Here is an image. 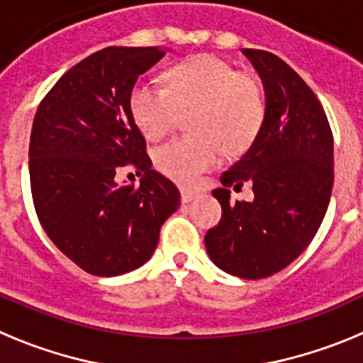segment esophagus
Instances as JSON below:
<instances>
[{"instance_id": "obj_1", "label": "esophagus", "mask_w": 363, "mask_h": 363, "mask_svg": "<svg viewBox=\"0 0 363 363\" xmlns=\"http://www.w3.org/2000/svg\"><path fill=\"white\" fill-rule=\"evenodd\" d=\"M179 194H182V201H184V203H189V201H192L196 198L198 192L187 187H179Z\"/></svg>"}]
</instances>
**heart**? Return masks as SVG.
<instances>
[{"mask_svg":"<svg viewBox=\"0 0 363 363\" xmlns=\"http://www.w3.org/2000/svg\"><path fill=\"white\" fill-rule=\"evenodd\" d=\"M167 89L136 83L129 108L138 129L160 142L191 114L192 136L156 150L154 162L163 174L194 184L223 158L251 147L265 120V96L255 74L236 70L227 60L201 54L165 72Z\"/></svg>","mask_w":363,"mask_h":363,"instance_id":"1","label":"heart"}]
</instances>
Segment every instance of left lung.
<instances>
[{
	"label": "left lung",
	"instance_id": "8db88e82",
	"mask_svg": "<svg viewBox=\"0 0 363 363\" xmlns=\"http://www.w3.org/2000/svg\"><path fill=\"white\" fill-rule=\"evenodd\" d=\"M265 89V120L238 162L213 192L221 220L205 234L220 269L245 280L281 271L303 252L331 200L333 133L322 104L281 57L243 49ZM253 184L255 200H228V187Z\"/></svg>",
	"mask_w": 363,
	"mask_h": 363
}]
</instances>
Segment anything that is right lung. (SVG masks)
I'll list each match as a JSON object with an SVG mask.
<instances>
[{"instance_id": "add662e5", "label": "right lung", "mask_w": 363, "mask_h": 363, "mask_svg": "<svg viewBox=\"0 0 363 363\" xmlns=\"http://www.w3.org/2000/svg\"><path fill=\"white\" fill-rule=\"evenodd\" d=\"M165 56L160 47H107L67 70L38 107L28 147L38 220L54 245L94 277L142 267L163 221L179 207L171 179L150 169L129 108L136 79ZM133 168L140 186L113 176Z\"/></svg>"}]
</instances>
